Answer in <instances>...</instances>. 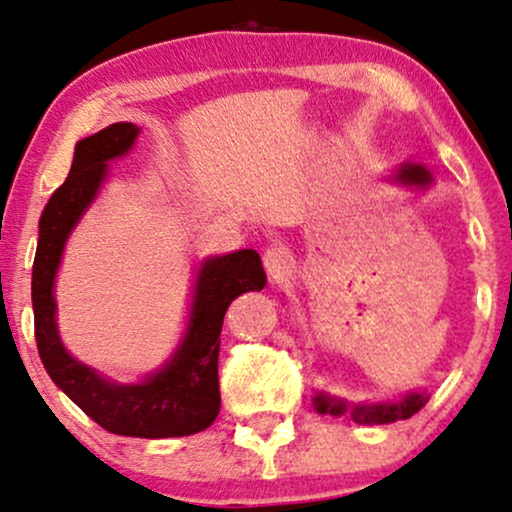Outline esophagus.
Wrapping results in <instances>:
<instances>
[{
	"instance_id": "obj_1",
	"label": "esophagus",
	"mask_w": 512,
	"mask_h": 512,
	"mask_svg": "<svg viewBox=\"0 0 512 512\" xmlns=\"http://www.w3.org/2000/svg\"><path fill=\"white\" fill-rule=\"evenodd\" d=\"M290 264H293V255H290L288 248L283 245H271V248L264 252V269L271 278H281L288 274Z\"/></svg>"
}]
</instances>
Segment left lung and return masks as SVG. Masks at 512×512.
<instances>
[{"label": "left lung", "mask_w": 512, "mask_h": 512, "mask_svg": "<svg viewBox=\"0 0 512 512\" xmlns=\"http://www.w3.org/2000/svg\"><path fill=\"white\" fill-rule=\"evenodd\" d=\"M394 181L413 189H428L432 184V174L423 165H401V170L394 174ZM428 392H409L404 399L387 401V404H347L345 399H333L331 394L319 392L314 397V406L319 413H331V416H342L349 413L361 425H385L394 420L411 418L428 404Z\"/></svg>", "instance_id": "8db88e82"}]
</instances>
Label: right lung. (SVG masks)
<instances>
[{
	"instance_id": "obj_1",
	"label": "right lung",
	"mask_w": 512,
	"mask_h": 512,
	"mask_svg": "<svg viewBox=\"0 0 512 512\" xmlns=\"http://www.w3.org/2000/svg\"><path fill=\"white\" fill-rule=\"evenodd\" d=\"M139 134L141 129L132 122H115L77 141L68 177L40 217V241L32 264L35 340L49 378L103 430L146 439L186 437L210 428L219 413L217 359L226 309L241 293L267 286L255 250H236L200 264L184 338L172 359L144 383L106 380L70 357L56 328L54 278L70 231L94 203L108 163L125 155Z\"/></svg>"
}]
</instances>
